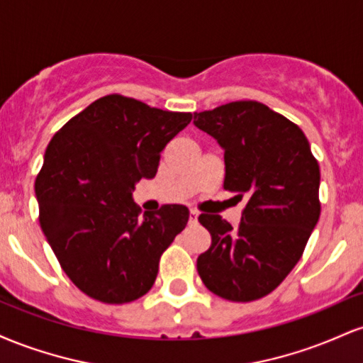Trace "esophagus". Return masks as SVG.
Listing matches in <instances>:
<instances>
[{"mask_svg":"<svg viewBox=\"0 0 363 363\" xmlns=\"http://www.w3.org/2000/svg\"><path fill=\"white\" fill-rule=\"evenodd\" d=\"M198 211H196V210H191L189 211V223H196V222H198Z\"/></svg>","mask_w":363,"mask_h":363,"instance_id":"34e87169","label":"esophagus"}]
</instances>
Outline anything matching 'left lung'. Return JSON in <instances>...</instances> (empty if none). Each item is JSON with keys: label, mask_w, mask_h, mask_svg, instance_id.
<instances>
[{"label": "left lung", "mask_w": 363, "mask_h": 363, "mask_svg": "<svg viewBox=\"0 0 363 363\" xmlns=\"http://www.w3.org/2000/svg\"><path fill=\"white\" fill-rule=\"evenodd\" d=\"M225 152V189L245 198L239 228L199 215L211 245L198 257L206 289L232 302L264 297L301 259L320 215L319 164L302 129L254 101L194 112Z\"/></svg>", "instance_id": "left-lung-1"}]
</instances>
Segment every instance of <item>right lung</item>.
I'll return each mask as SVG.
<instances>
[{
	"instance_id": "right-lung-1",
	"label": "right lung",
	"mask_w": 363,
	"mask_h": 363,
	"mask_svg": "<svg viewBox=\"0 0 363 363\" xmlns=\"http://www.w3.org/2000/svg\"><path fill=\"white\" fill-rule=\"evenodd\" d=\"M193 119L106 95L62 126L35 179L39 222L69 280L89 297L126 303L155 283L162 252L189 220L182 205L145 211L133 201L160 153Z\"/></svg>"
}]
</instances>
